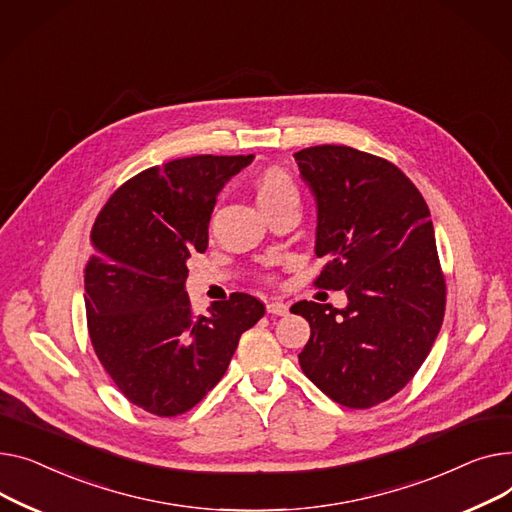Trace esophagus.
<instances>
[{
    "mask_svg": "<svg viewBox=\"0 0 512 512\" xmlns=\"http://www.w3.org/2000/svg\"><path fill=\"white\" fill-rule=\"evenodd\" d=\"M266 312L273 314V316H285L289 312V306L283 304V302H268Z\"/></svg>",
    "mask_w": 512,
    "mask_h": 512,
    "instance_id": "34e87169",
    "label": "esophagus"
}]
</instances>
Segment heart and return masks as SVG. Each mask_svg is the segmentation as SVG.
Returning a JSON list of instances; mask_svg holds the SVG:
<instances>
[{
	"instance_id": "1",
	"label": "heart",
	"mask_w": 512,
	"mask_h": 512,
	"mask_svg": "<svg viewBox=\"0 0 512 512\" xmlns=\"http://www.w3.org/2000/svg\"><path fill=\"white\" fill-rule=\"evenodd\" d=\"M256 198L258 204L264 208V213H273V210L299 204V192L291 179V175L281 167H268L256 179Z\"/></svg>"
}]
</instances>
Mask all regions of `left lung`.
<instances>
[{"label": "left lung", "mask_w": 512, "mask_h": 512, "mask_svg": "<svg viewBox=\"0 0 512 512\" xmlns=\"http://www.w3.org/2000/svg\"><path fill=\"white\" fill-rule=\"evenodd\" d=\"M316 208L314 281L345 289L347 308L297 302L310 322L299 366L326 397L370 409L415 376L444 318L446 283L430 208L390 161L351 146L322 144L295 153Z\"/></svg>", "instance_id": "obj_1"}]
</instances>
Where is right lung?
I'll return each instance as SVG.
<instances>
[{
	"mask_svg": "<svg viewBox=\"0 0 512 512\" xmlns=\"http://www.w3.org/2000/svg\"><path fill=\"white\" fill-rule=\"evenodd\" d=\"M254 155H198L150 167L117 188L99 213L84 270V306L93 349L122 395L173 417L213 388L239 337L264 316L248 293L194 312L188 258L208 246L219 192Z\"/></svg>",
	"mask_w": 512,
	"mask_h": 512,
	"instance_id": "right-lung-1",
	"label": "right lung"
}]
</instances>
